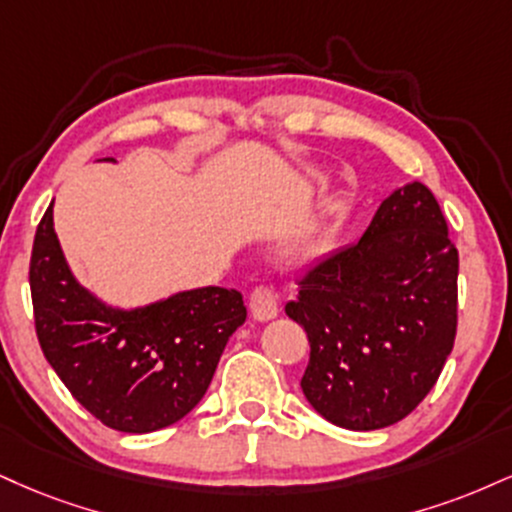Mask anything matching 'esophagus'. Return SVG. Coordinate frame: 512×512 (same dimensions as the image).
<instances>
[{
    "label": "esophagus",
    "mask_w": 512,
    "mask_h": 512,
    "mask_svg": "<svg viewBox=\"0 0 512 512\" xmlns=\"http://www.w3.org/2000/svg\"><path fill=\"white\" fill-rule=\"evenodd\" d=\"M250 312L257 322H267V319H274L279 315V305H276V295L272 286L267 283H260L250 291Z\"/></svg>",
    "instance_id": "obj_1"
}]
</instances>
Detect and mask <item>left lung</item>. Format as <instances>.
I'll return each mask as SVG.
<instances>
[{
    "instance_id": "8db88e82",
    "label": "left lung",
    "mask_w": 512,
    "mask_h": 512,
    "mask_svg": "<svg viewBox=\"0 0 512 512\" xmlns=\"http://www.w3.org/2000/svg\"><path fill=\"white\" fill-rule=\"evenodd\" d=\"M286 315L307 331L300 379L324 420L391 427L434 389L458 329V248L432 190L381 202L357 243L312 264Z\"/></svg>"
}]
</instances>
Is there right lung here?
I'll return each instance as SVG.
<instances>
[{"instance_id":"add662e5","label":"right lung","mask_w":512,"mask_h":512,"mask_svg":"<svg viewBox=\"0 0 512 512\" xmlns=\"http://www.w3.org/2000/svg\"><path fill=\"white\" fill-rule=\"evenodd\" d=\"M30 295L35 334L57 377L92 417L126 434L157 432L186 417L248 315L243 295L219 286L138 310L107 307L73 279L52 205L35 231Z\"/></svg>"}]
</instances>
